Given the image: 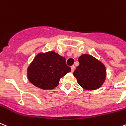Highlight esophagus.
Listing matches in <instances>:
<instances>
[{
    "label": "esophagus",
    "instance_id": "1",
    "mask_svg": "<svg viewBox=\"0 0 126 126\" xmlns=\"http://www.w3.org/2000/svg\"><path fill=\"white\" fill-rule=\"evenodd\" d=\"M74 70H75V66L73 65V66H71V72H73L74 71Z\"/></svg>",
    "mask_w": 126,
    "mask_h": 126
}]
</instances>
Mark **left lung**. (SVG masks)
Segmentation results:
<instances>
[{"instance_id": "left-lung-1", "label": "left lung", "mask_w": 126, "mask_h": 126, "mask_svg": "<svg viewBox=\"0 0 126 126\" xmlns=\"http://www.w3.org/2000/svg\"><path fill=\"white\" fill-rule=\"evenodd\" d=\"M78 61L79 66L73 72L78 84L86 90L100 88L106 78V68L104 64L88 54L81 55Z\"/></svg>"}]
</instances>
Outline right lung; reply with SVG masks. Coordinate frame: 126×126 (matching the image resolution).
Listing matches in <instances>:
<instances>
[{
  "mask_svg": "<svg viewBox=\"0 0 126 126\" xmlns=\"http://www.w3.org/2000/svg\"><path fill=\"white\" fill-rule=\"evenodd\" d=\"M70 71L65 58L51 51L35 56L28 68L27 76L35 86L42 89H53L58 85L60 78Z\"/></svg>",
  "mask_w": 126,
  "mask_h": 126,
  "instance_id": "1",
  "label": "right lung"
}]
</instances>
